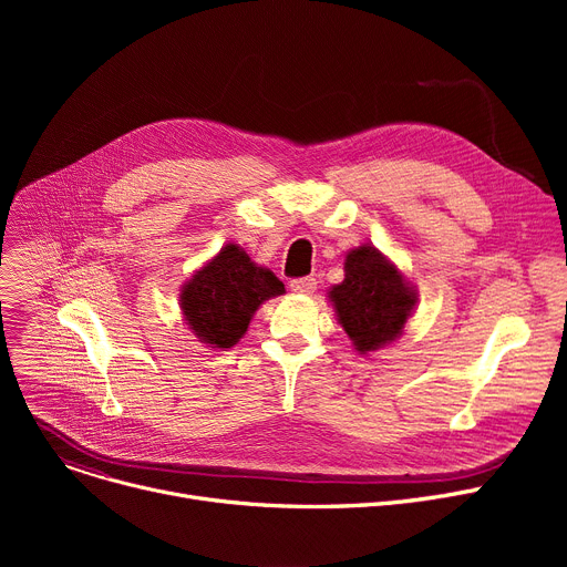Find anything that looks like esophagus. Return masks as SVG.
Returning <instances> with one entry per match:
<instances>
[{
	"label": "esophagus",
	"instance_id": "1",
	"mask_svg": "<svg viewBox=\"0 0 567 567\" xmlns=\"http://www.w3.org/2000/svg\"><path fill=\"white\" fill-rule=\"evenodd\" d=\"M289 287H291V291H296V293H312V291L317 289V280H315L312 276L293 278V280L289 282Z\"/></svg>",
	"mask_w": 567,
	"mask_h": 567
}]
</instances>
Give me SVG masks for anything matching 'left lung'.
Wrapping results in <instances>:
<instances>
[{
    "label": "left lung",
    "instance_id": "obj_1",
    "mask_svg": "<svg viewBox=\"0 0 567 567\" xmlns=\"http://www.w3.org/2000/svg\"><path fill=\"white\" fill-rule=\"evenodd\" d=\"M342 329L361 353L395 340L415 306L398 268L370 246L347 255L344 280L331 289Z\"/></svg>",
    "mask_w": 567,
    "mask_h": 567
}]
</instances>
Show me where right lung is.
Returning a JSON list of instances; mask_svg holds the SVG:
<instances>
[{
	"instance_id": "right-lung-1",
	"label": "right lung",
	"mask_w": 567,
	"mask_h": 567,
	"mask_svg": "<svg viewBox=\"0 0 567 567\" xmlns=\"http://www.w3.org/2000/svg\"><path fill=\"white\" fill-rule=\"evenodd\" d=\"M282 291L268 268L229 244L184 285L182 310L202 342L229 349L248 331L255 310Z\"/></svg>"
}]
</instances>
